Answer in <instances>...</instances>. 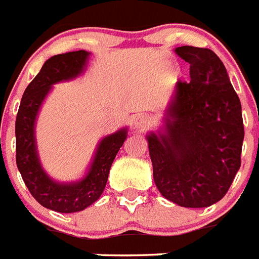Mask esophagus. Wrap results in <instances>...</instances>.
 <instances>
[{
  "mask_svg": "<svg viewBox=\"0 0 259 259\" xmlns=\"http://www.w3.org/2000/svg\"><path fill=\"white\" fill-rule=\"evenodd\" d=\"M149 123H150V119L146 117V115H140V117H137L136 121H134V125L138 129H145V127H148Z\"/></svg>",
  "mask_w": 259,
  "mask_h": 259,
  "instance_id": "esophagus-1",
  "label": "esophagus"
}]
</instances>
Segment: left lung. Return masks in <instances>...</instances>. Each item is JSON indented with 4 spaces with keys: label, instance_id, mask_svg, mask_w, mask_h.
I'll use <instances>...</instances> for the list:
<instances>
[{
    "label": "left lung",
    "instance_id": "1",
    "mask_svg": "<svg viewBox=\"0 0 259 259\" xmlns=\"http://www.w3.org/2000/svg\"><path fill=\"white\" fill-rule=\"evenodd\" d=\"M190 64L178 81L166 132L148 136L153 178L159 193L184 207H207L228 193L241 166V102L225 65L213 50L180 46Z\"/></svg>",
    "mask_w": 259,
    "mask_h": 259
}]
</instances>
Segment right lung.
I'll use <instances>...</instances> for the list:
<instances>
[{
	"label": "right lung",
	"instance_id": "add662e5",
	"mask_svg": "<svg viewBox=\"0 0 259 259\" xmlns=\"http://www.w3.org/2000/svg\"><path fill=\"white\" fill-rule=\"evenodd\" d=\"M88 56L85 50H77L49 58L25 89L17 113V167L35 201L58 213L81 211L100 198L108 182L111 163L126 140V129L105 137L97 149L89 173L77 184H57L39 165L34 141V122L39 106L53 83L74 78L81 73Z\"/></svg>",
	"mask_w": 259,
	"mask_h": 259
}]
</instances>
